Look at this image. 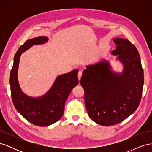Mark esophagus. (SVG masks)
<instances>
[{"label": "esophagus", "instance_id": "esophagus-1", "mask_svg": "<svg viewBox=\"0 0 152 152\" xmlns=\"http://www.w3.org/2000/svg\"><path fill=\"white\" fill-rule=\"evenodd\" d=\"M82 71L80 70L79 72V73H78V79H79V80L80 79V78L82 77Z\"/></svg>", "mask_w": 152, "mask_h": 152}]
</instances>
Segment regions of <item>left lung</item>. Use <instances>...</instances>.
<instances>
[{"label":"left lung","instance_id":"1","mask_svg":"<svg viewBox=\"0 0 152 152\" xmlns=\"http://www.w3.org/2000/svg\"><path fill=\"white\" fill-rule=\"evenodd\" d=\"M113 41L117 47L111 54L122 64V72L113 71L110 61L103 59L87 65L80 80L89 117L104 126L120 123L136 111L144 84L136 48L127 39L116 38Z\"/></svg>","mask_w":152,"mask_h":152}]
</instances>
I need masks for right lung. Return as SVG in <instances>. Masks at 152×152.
I'll return each instance as SVG.
<instances>
[{
	"instance_id": "1",
	"label": "right lung",
	"mask_w": 152,
	"mask_h": 152,
	"mask_svg": "<svg viewBox=\"0 0 152 152\" xmlns=\"http://www.w3.org/2000/svg\"><path fill=\"white\" fill-rule=\"evenodd\" d=\"M48 37L40 36L27 40L21 45L14 57L10 73L11 94L17 111L27 121L39 126H48L60 119L64 113L65 103L73 88L79 84L78 69L57 77L50 89L40 97H31L22 91L18 79L20 56L34 45L46 43Z\"/></svg>"
}]
</instances>
